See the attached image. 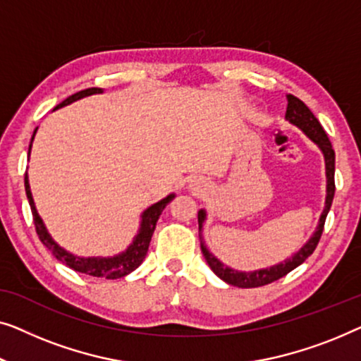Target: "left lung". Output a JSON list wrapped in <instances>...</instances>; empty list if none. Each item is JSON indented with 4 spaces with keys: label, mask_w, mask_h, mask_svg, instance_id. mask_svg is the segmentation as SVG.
Segmentation results:
<instances>
[{
    "label": "left lung",
    "mask_w": 361,
    "mask_h": 361,
    "mask_svg": "<svg viewBox=\"0 0 361 361\" xmlns=\"http://www.w3.org/2000/svg\"><path fill=\"white\" fill-rule=\"evenodd\" d=\"M286 119L289 123H293L294 126H298L299 129H302L306 132V135L311 139L312 142L321 147V150L324 152V159H326V173H327V197H326V207H324V212L319 219V226L314 235L309 238V242L304 245L301 250H299L296 255L284 260L280 265H275L271 268H265V270H258V271H237L232 270V268L226 267L224 263H221L217 258L212 255V253L207 250L204 242L201 240V250L202 255H204L207 265L211 267V270L216 273L221 280H224L226 283L232 284V286L237 288H258V286H265V284H270L273 281L280 280V278L286 276L289 271H293L294 268L301 265V263L306 260L307 257L312 255V252L316 250L319 240H321V235L324 232V224H326V217L331 211L332 201H334V195H335V180H334V173H335V152L332 149L331 140L326 134V130L319 123L316 116L311 113V109L307 108L306 104L302 103L301 99L296 98V96L288 94V108H286ZM206 212L200 211L197 212V224H200V231L202 227V222H204Z\"/></svg>",
    "instance_id": "1"
}]
</instances>
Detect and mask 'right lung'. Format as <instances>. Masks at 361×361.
I'll return each instance as SVG.
<instances>
[{
  "instance_id": "1",
  "label": "right lung",
  "mask_w": 361,
  "mask_h": 361,
  "mask_svg": "<svg viewBox=\"0 0 361 361\" xmlns=\"http://www.w3.org/2000/svg\"><path fill=\"white\" fill-rule=\"evenodd\" d=\"M101 91H103L101 88L81 90V91H78V93L68 96V98L62 101V103H60L55 109L73 103V101H77L80 98H85V96L101 93ZM29 152H30V145H29ZM24 186H26V195H27V200L30 204V211H32L35 232H37L40 242H42L44 245L54 253V257L57 258L59 262H62L63 265L72 268V270L85 273V275H90V276L106 278V280H116V278H123L126 275H129L130 271H134L135 268L139 267L142 262H144L147 250H149V245H150L152 233H154V231H155L157 221H159V217L161 214V211L165 209V206L175 197V195L166 196L165 200H161L157 202V204L150 206L149 209L142 214L140 231H139V233H137V237L134 238V242H132V245L126 252L119 253V255H116V257H111V258H80V257L72 255V253L65 252L62 247H59L57 243L52 240V237L49 235V232L45 231L44 222L39 217L37 211H35L32 195H30V190H29L27 173H26V176H24Z\"/></svg>"
}]
</instances>
